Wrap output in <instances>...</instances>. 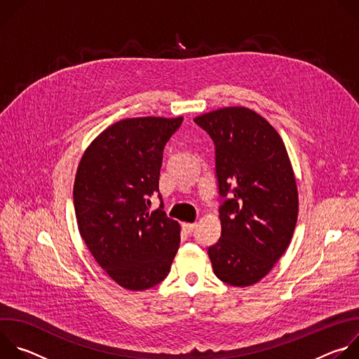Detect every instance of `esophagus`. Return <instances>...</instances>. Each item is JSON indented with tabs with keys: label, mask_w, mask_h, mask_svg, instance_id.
I'll return each instance as SVG.
<instances>
[{
	"label": "esophagus",
	"mask_w": 359,
	"mask_h": 359,
	"mask_svg": "<svg viewBox=\"0 0 359 359\" xmlns=\"http://www.w3.org/2000/svg\"><path fill=\"white\" fill-rule=\"evenodd\" d=\"M182 227H183V231L191 233L194 230V227H196V223H183Z\"/></svg>",
	"instance_id": "esophagus-1"
}]
</instances>
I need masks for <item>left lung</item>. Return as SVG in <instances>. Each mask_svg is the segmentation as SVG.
Returning <instances> with one entry per match:
<instances>
[{
    "label": "left lung",
    "instance_id": "obj_1",
    "mask_svg": "<svg viewBox=\"0 0 359 359\" xmlns=\"http://www.w3.org/2000/svg\"><path fill=\"white\" fill-rule=\"evenodd\" d=\"M216 146L222 237L209 247L219 280L248 287L287 250L298 217V190L278 132L259 114L229 107L194 118Z\"/></svg>",
    "mask_w": 359,
    "mask_h": 359
}]
</instances>
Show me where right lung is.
<instances>
[{
  "mask_svg": "<svg viewBox=\"0 0 359 359\" xmlns=\"http://www.w3.org/2000/svg\"><path fill=\"white\" fill-rule=\"evenodd\" d=\"M179 118H130L99 133L83 151L74 183L81 237L121 287L147 290L163 281L180 243V224L149 212L159 191L163 149Z\"/></svg>",
  "mask_w": 359,
  "mask_h": 359,
  "instance_id": "right-lung-1",
  "label": "right lung"
}]
</instances>
